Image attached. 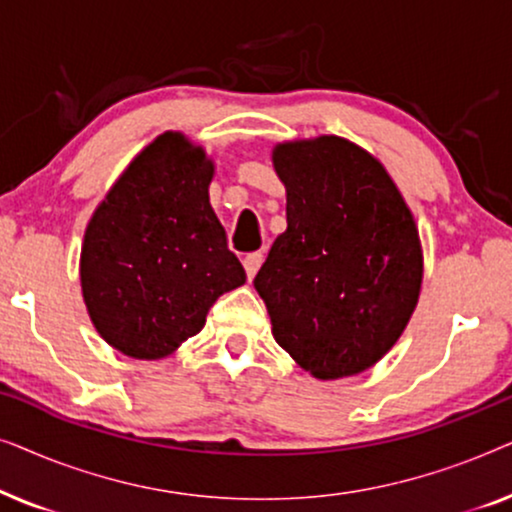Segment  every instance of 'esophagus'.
<instances>
[{
    "label": "esophagus",
    "mask_w": 512,
    "mask_h": 512,
    "mask_svg": "<svg viewBox=\"0 0 512 512\" xmlns=\"http://www.w3.org/2000/svg\"><path fill=\"white\" fill-rule=\"evenodd\" d=\"M244 270H247V277L251 279L258 272V268H261V263H263V254L261 251H254V254H247L244 256Z\"/></svg>",
    "instance_id": "esophagus-1"
}]
</instances>
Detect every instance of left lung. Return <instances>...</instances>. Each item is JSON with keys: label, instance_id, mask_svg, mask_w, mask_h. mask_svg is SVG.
Here are the masks:
<instances>
[{"label": "left lung", "instance_id": "8db88e82", "mask_svg": "<svg viewBox=\"0 0 512 512\" xmlns=\"http://www.w3.org/2000/svg\"><path fill=\"white\" fill-rule=\"evenodd\" d=\"M286 230L254 286L277 345L319 380L359 375L394 347L422 289V244L377 158L347 139L277 144Z\"/></svg>", "mask_w": 512, "mask_h": 512}]
</instances>
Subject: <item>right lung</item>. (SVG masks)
<instances>
[{
    "label": "right lung",
    "mask_w": 512,
    "mask_h": 512,
    "mask_svg": "<svg viewBox=\"0 0 512 512\" xmlns=\"http://www.w3.org/2000/svg\"><path fill=\"white\" fill-rule=\"evenodd\" d=\"M214 163L181 132L132 160L95 209L81 291L97 333L132 359H163L205 326L209 307L247 282L209 205Z\"/></svg>",
    "instance_id": "1"
}]
</instances>
